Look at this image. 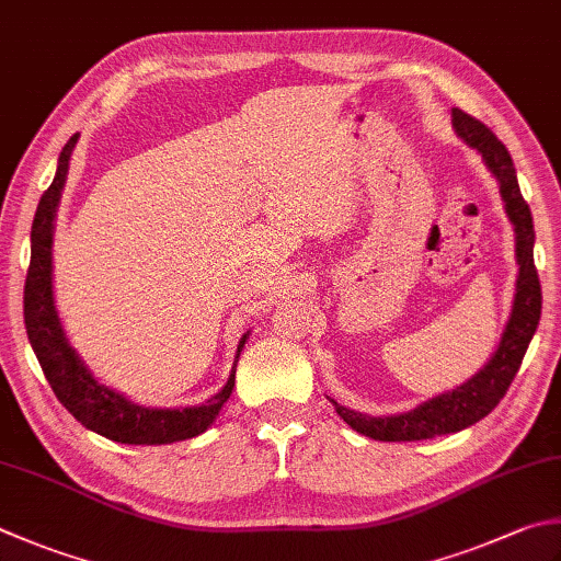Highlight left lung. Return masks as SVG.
Listing matches in <instances>:
<instances>
[{
  "instance_id": "1",
  "label": "left lung",
  "mask_w": 561,
  "mask_h": 561,
  "mask_svg": "<svg viewBox=\"0 0 561 561\" xmlns=\"http://www.w3.org/2000/svg\"><path fill=\"white\" fill-rule=\"evenodd\" d=\"M453 126L457 130V136L462 138L467 146L481 152V158L486 160L493 178L501 184L503 204H506V214L515 228V257H518L520 265L518 282H515L513 311L506 323V331L501 335L496 353L486 362L484 369H479L474 377L462 383V387L415 405L409 413L381 415V419H375V415L350 411L345 405H340L337 401L331 399L340 419L353 427V431L371 437V440H427V437L465 431V427L484 419V415H489L496 409L499 401L506 397L511 381L518 375L520 362L525 353H528L537 323H540L542 289L533 260L535 228L530 206L525 204L518 178H515L511 152L496 136H493V130L489 126L481 124L479 118L465 114L462 108H453Z\"/></svg>"
}]
</instances>
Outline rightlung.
<instances>
[{
  "label": "right lung",
  "instance_id": "right-lung-1",
  "mask_svg": "<svg viewBox=\"0 0 561 561\" xmlns=\"http://www.w3.org/2000/svg\"><path fill=\"white\" fill-rule=\"evenodd\" d=\"M77 142V134L65 142L58 158V172L50 186L43 192L36 218L31 226V265L24 287V323L28 343L36 353L43 375L58 401L77 421L90 431L124 445H168L202 435L216 421L221 405L230 399L236 387V365L240 350L245 347L250 331L240 337L233 369L226 387L202 405L192 409H146L128 401L124 393L99 383L87 369L80 355L65 337L58 311L53 301V228L55 208L68 178L70 156Z\"/></svg>",
  "mask_w": 561,
  "mask_h": 561
}]
</instances>
